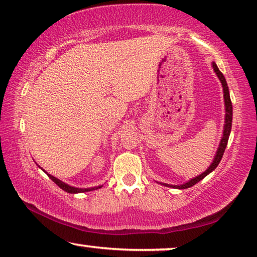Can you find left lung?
Here are the masks:
<instances>
[{
  "label": "left lung",
  "mask_w": 257,
  "mask_h": 257,
  "mask_svg": "<svg viewBox=\"0 0 257 257\" xmlns=\"http://www.w3.org/2000/svg\"><path fill=\"white\" fill-rule=\"evenodd\" d=\"M212 66H213L214 72L216 73L217 78L220 79L221 84H222L223 99H224V111H226V114H224L223 132H222V137H221L219 147H217L216 153H215V156H214V159L212 161V164L209 165V167L207 168L205 172H202V173L199 174L198 177L191 179V180H188L187 182H185V184H182V185H170V184H164V182H159L160 185L166 186V187L177 188V189H186V188L192 187V186L198 184L200 180H202V179L207 177V175H208L209 173H212V172L217 167V165H219L221 159H222L223 152H224V150H226L228 138H229V135H230V131H231V121H233V105H231V100H230V96H229V89H228L226 78H224L222 72H221L219 68H217L215 62H212Z\"/></svg>",
  "instance_id": "1"
}]
</instances>
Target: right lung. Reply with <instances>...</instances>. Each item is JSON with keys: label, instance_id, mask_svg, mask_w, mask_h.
Returning a JSON list of instances; mask_svg holds the SVG:
<instances>
[{"label": "right lung", "instance_id": "right-lung-1", "mask_svg": "<svg viewBox=\"0 0 257 257\" xmlns=\"http://www.w3.org/2000/svg\"><path fill=\"white\" fill-rule=\"evenodd\" d=\"M37 165V164H36ZM40 167V166H38ZM45 172V171H44ZM45 173L48 174V177L51 179L52 181L55 182L56 185L58 186L59 188H62L63 191L66 192V193H71V194H77V193H85V192H90V191H94V189H98V188H101L103 187V185L100 186H94V187H89V188H79V187H73V186H70L68 184H65V182H63L62 180H59V179H57L56 177H54V175L49 174L48 172H45Z\"/></svg>", "mask_w": 257, "mask_h": 257}]
</instances>
